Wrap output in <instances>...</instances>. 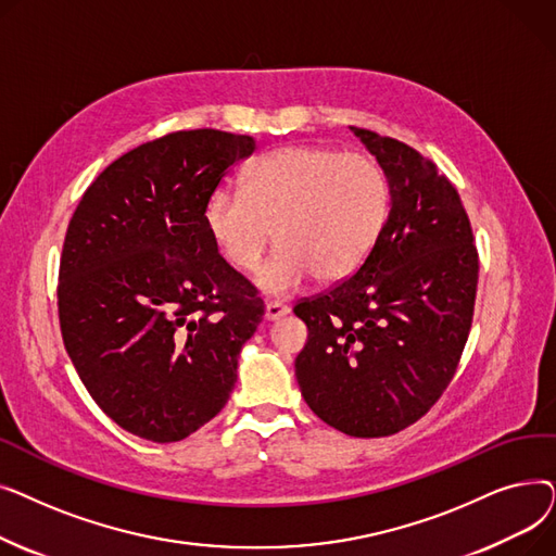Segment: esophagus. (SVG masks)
<instances>
[{"label": "esophagus", "instance_id": "obj_1", "mask_svg": "<svg viewBox=\"0 0 556 556\" xmlns=\"http://www.w3.org/2000/svg\"><path fill=\"white\" fill-rule=\"evenodd\" d=\"M288 315V306H283L281 302H268L266 304V313H263V317L268 319V323H275V319Z\"/></svg>", "mask_w": 556, "mask_h": 556}]
</instances>
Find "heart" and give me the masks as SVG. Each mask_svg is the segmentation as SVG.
I'll list each match as a JSON object with an SVG mask.
<instances>
[{
	"instance_id": "1",
	"label": "heart",
	"mask_w": 556,
	"mask_h": 556,
	"mask_svg": "<svg viewBox=\"0 0 556 556\" xmlns=\"http://www.w3.org/2000/svg\"><path fill=\"white\" fill-rule=\"evenodd\" d=\"M388 212V178L371 157L283 146L245 168L243 189H214L204 225L237 270L256 266L275 227L279 248L254 281L270 295H290L313 275L323 283L352 277L381 237Z\"/></svg>"
}]
</instances>
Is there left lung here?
<instances>
[{"instance_id": "8db88e82", "label": "left lung", "mask_w": 556, "mask_h": 556, "mask_svg": "<svg viewBox=\"0 0 556 556\" xmlns=\"http://www.w3.org/2000/svg\"><path fill=\"white\" fill-rule=\"evenodd\" d=\"M352 132L383 168L390 214L363 266L293 311L304 401L352 437H388L442 396L471 331L478 252L455 187L410 146Z\"/></svg>"}]
</instances>
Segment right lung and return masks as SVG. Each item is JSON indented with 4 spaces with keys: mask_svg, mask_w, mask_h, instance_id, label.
Wrapping results in <instances>:
<instances>
[{
    "mask_svg": "<svg viewBox=\"0 0 556 556\" xmlns=\"http://www.w3.org/2000/svg\"><path fill=\"white\" fill-rule=\"evenodd\" d=\"M250 135L170 132L114 160L70 220L58 275L67 354L101 410L180 442L227 403L263 302L218 254L204 204Z\"/></svg>",
    "mask_w": 556,
    "mask_h": 556,
    "instance_id": "obj_1",
    "label": "right lung"
}]
</instances>
